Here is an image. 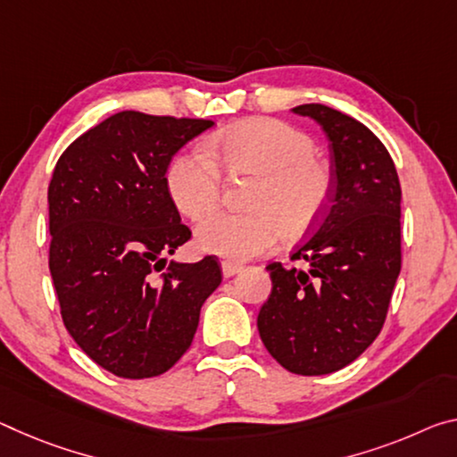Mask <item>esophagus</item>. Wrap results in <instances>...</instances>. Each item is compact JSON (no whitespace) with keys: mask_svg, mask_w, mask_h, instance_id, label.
Instances as JSON below:
<instances>
[{"mask_svg":"<svg viewBox=\"0 0 457 457\" xmlns=\"http://www.w3.org/2000/svg\"><path fill=\"white\" fill-rule=\"evenodd\" d=\"M240 270H242V264L229 262V260H223V262H221V272H223V277H226V278L236 277V274Z\"/></svg>","mask_w":457,"mask_h":457,"instance_id":"esophagus-1","label":"esophagus"}]
</instances>
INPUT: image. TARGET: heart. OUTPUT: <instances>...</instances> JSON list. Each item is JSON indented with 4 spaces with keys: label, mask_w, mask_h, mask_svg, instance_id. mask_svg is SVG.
<instances>
[{
    "label": "heart",
    "mask_w": 457,
    "mask_h": 457,
    "mask_svg": "<svg viewBox=\"0 0 457 457\" xmlns=\"http://www.w3.org/2000/svg\"><path fill=\"white\" fill-rule=\"evenodd\" d=\"M228 172H254L252 212H217L199 221L195 236L203 252L244 262L274 248L282 234H305L321 220L331 197V172L315 156L309 136L285 121L252 118L207 142ZM166 187L180 213L205 215L220 203L221 179L203 150L179 154L166 172Z\"/></svg>",
    "instance_id": "obj_1"
}]
</instances>
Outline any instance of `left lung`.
Listing matches in <instances>:
<instances>
[{
    "label": "left lung",
    "instance_id": "8db88e82",
    "mask_svg": "<svg viewBox=\"0 0 457 457\" xmlns=\"http://www.w3.org/2000/svg\"><path fill=\"white\" fill-rule=\"evenodd\" d=\"M293 112L328 137L333 193L293 254L307 266H266L272 291L258 331L288 372L321 376L352 364L386 320L401 272V183L385 144L358 120L321 104Z\"/></svg>",
    "mask_w": 457,
    "mask_h": 457
}]
</instances>
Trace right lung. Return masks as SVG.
<instances>
[{"label":"right lung","instance_id":"add662e5","mask_svg":"<svg viewBox=\"0 0 457 457\" xmlns=\"http://www.w3.org/2000/svg\"><path fill=\"white\" fill-rule=\"evenodd\" d=\"M209 128V120L120 112L79 136L54 166L48 266L62 321L87 356L121 378L175 366L221 282L213 256L169 262L191 229L166 170Z\"/></svg>","mask_w":457,"mask_h":457}]
</instances>
